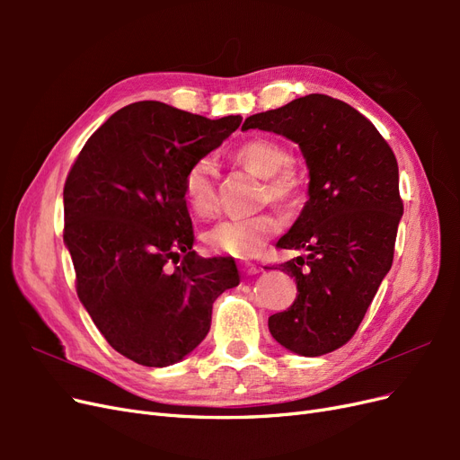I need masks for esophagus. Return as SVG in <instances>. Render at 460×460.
Wrapping results in <instances>:
<instances>
[{
	"label": "esophagus",
	"mask_w": 460,
	"mask_h": 460,
	"mask_svg": "<svg viewBox=\"0 0 460 460\" xmlns=\"http://www.w3.org/2000/svg\"><path fill=\"white\" fill-rule=\"evenodd\" d=\"M242 270H243L247 276H253V274H259L262 269L257 267V264H253V262H243V264H242Z\"/></svg>",
	"instance_id": "esophagus-1"
}]
</instances>
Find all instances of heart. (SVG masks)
Segmentation results:
<instances>
[{"mask_svg":"<svg viewBox=\"0 0 460 460\" xmlns=\"http://www.w3.org/2000/svg\"><path fill=\"white\" fill-rule=\"evenodd\" d=\"M234 161L243 171L264 180V199L280 205L299 201L305 174L289 161L284 144L272 137H252L234 151ZM182 193L190 211L198 218H211L217 213V193L211 166L205 159L196 161L182 178ZM280 230V220L272 215L220 220L205 234L207 245L218 253L238 259L257 257L269 238Z\"/></svg>","mask_w":460,"mask_h":460,"instance_id":"heart-1","label":"heart"}]
</instances>
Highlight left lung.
Returning a JSON list of instances; mask_svg holds the SVG:
<instances>
[{"label": "left lung", "instance_id": "left-lung-1", "mask_svg": "<svg viewBox=\"0 0 460 460\" xmlns=\"http://www.w3.org/2000/svg\"><path fill=\"white\" fill-rule=\"evenodd\" d=\"M296 142L309 169V199L276 247L305 252L280 264L297 284L288 311L269 318L272 338L291 353L320 357L353 338L392 269L402 217L392 147L357 109L309 93L247 117Z\"/></svg>", "mask_w": 460, "mask_h": 460}]
</instances>
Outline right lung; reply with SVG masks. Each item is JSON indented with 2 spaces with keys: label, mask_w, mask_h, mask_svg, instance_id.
I'll return each mask as SVG.
<instances>
[{
  "label": "right lung",
  "mask_w": 460,
  "mask_h": 460,
  "mask_svg": "<svg viewBox=\"0 0 460 460\" xmlns=\"http://www.w3.org/2000/svg\"><path fill=\"white\" fill-rule=\"evenodd\" d=\"M240 122L137 102L90 136L66 176L63 240L76 294L109 345L137 365L190 355L211 328L215 299L240 284L234 261L191 252L182 193L190 166Z\"/></svg>",
  "instance_id": "add662e5"
}]
</instances>
